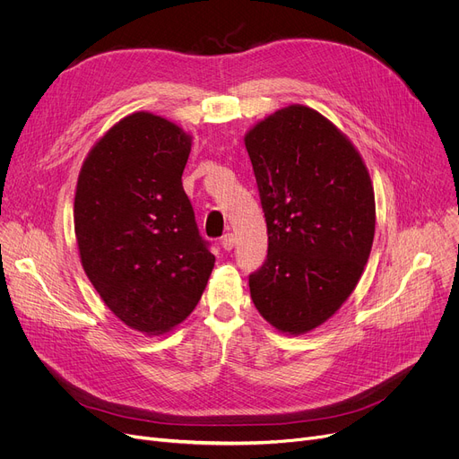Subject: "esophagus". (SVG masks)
I'll return each instance as SVG.
<instances>
[{"mask_svg":"<svg viewBox=\"0 0 459 459\" xmlns=\"http://www.w3.org/2000/svg\"><path fill=\"white\" fill-rule=\"evenodd\" d=\"M234 244H236V236H234L232 232H227V234L223 236V239H221L223 249H225V251H230V249L234 247Z\"/></svg>","mask_w":459,"mask_h":459,"instance_id":"1","label":"esophagus"}]
</instances>
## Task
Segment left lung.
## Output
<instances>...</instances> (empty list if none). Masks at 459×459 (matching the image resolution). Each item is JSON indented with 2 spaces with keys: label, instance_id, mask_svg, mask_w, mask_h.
Instances as JSON below:
<instances>
[{
  "label": "left lung",
  "instance_id": "obj_1",
  "mask_svg": "<svg viewBox=\"0 0 459 459\" xmlns=\"http://www.w3.org/2000/svg\"><path fill=\"white\" fill-rule=\"evenodd\" d=\"M268 255L249 275L260 315L284 333L333 316L365 270L374 229V187L353 144L325 117L284 108L247 135Z\"/></svg>",
  "mask_w": 459,
  "mask_h": 459
}]
</instances>
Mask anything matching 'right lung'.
Returning <instances> with one entry per match:
<instances>
[{
    "mask_svg": "<svg viewBox=\"0 0 459 459\" xmlns=\"http://www.w3.org/2000/svg\"><path fill=\"white\" fill-rule=\"evenodd\" d=\"M189 137L134 113L89 152L76 187L74 229L83 270L113 315L165 333L199 303L215 256L182 187Z\"/></svg>",
    "mask_w": 459,
    "mask_h": 459,
    "instance_id": "add662e5",
    "label": "right lung"
}]
</instances>
